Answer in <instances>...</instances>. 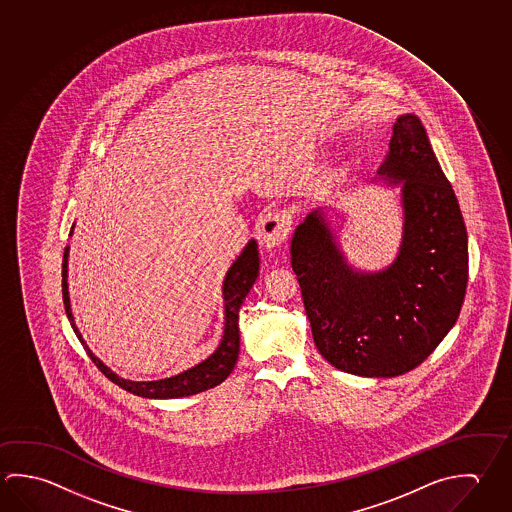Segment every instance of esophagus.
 Listing matches in <instances>:
<instances>
[{
  "label": "esophagus",
  "instance_id": "1",
  "mask_svg": "<svg viewBox=\"0 0 512 512\" xmlns=\"http://www.w3.org/2000/svg\"><path fill=\"white\" fill-rule=\"evenodd\" d=\"M289 230H291L289 221L282 214L277 212L266 214L260 223V243L269 252H275L286 243Z\"/></svg>",
  "mask_w": 512,
  "mask_h": 512
}]
</instances>
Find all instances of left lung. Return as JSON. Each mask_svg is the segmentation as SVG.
<instances>
[{
  "label": "left lung",
  "instance_id": "8db88e82",
  "mask_svg": "<svg viewBox=\"0 0 512 512\" xmlns=\"http://www.w3.org/2000/svg\"><path fill=\"white\" fill-rule=\"evenodd\" d=\"M379 181L401 185L403 237L379 271L350 264L322 208L291 241L314 343L332 367L395 377L419 367L457 322L467 286V232L421 120H395Z\"/></svg>",
  "mask_w": 512,
  "mask_h": 512
}]
</instances>
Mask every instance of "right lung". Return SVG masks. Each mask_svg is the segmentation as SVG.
Wrapping results in <instances>:
<instances>
[{
	"mask_svg": "<svg viewBox=\"0 0 512 512\" xmlns=\"http://www.w3.org/2000/svg\"><path fill=\"white\" fill-rule=\"evenodd\" d=\"M72 232L70 235L73 234ZM68 257H70V246L64 248L63 257V302L64 311L70 320L73 331L82 343V347L88 352L91 361L97 365L104 376L111 379L115 385L127 390L129 394L140 395L147 399H178L187 395L205 392L208 388L221 385L226 377L232 374L237 358H239V309L243 305L244 298L250 293L255 280L259 277V248L257 241L250 239L244 246L241 255L235 259L234 264L226 271L223 280V300H225V331L221 343L217 349L203 359L198 365L183 370L176 376L156 379V381H131L115 374L108 365H104L93 352L88 343L82 340V334L73 320L72 305H70V293H68Z\"/></svg>",
	"mask_w": 512,
	"mask_h": 512,
	"instance_id": "add662e5",
	"label": "right lung"
}]
</instances>
